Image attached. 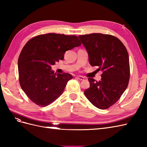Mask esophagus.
I'll list each match as a JSON object with an SVG mask.
<instances>
[{
    "mask_svg": "<svg viewBox=\"0 0 147 147\" xmlns=\"http://www.w3.org/2000/svg\"><path fill=\"white\" fill-rule=\"evenodd\" d=\"M77 78L78 79V80H84V78L82 76H80V75H79V76H77Z\"/></svg>",
    "mask_w": 147,
    "mask_h": 147,
    "instance_id": "esophagus-1",
    "label": "esophagus"
}]
</instances>
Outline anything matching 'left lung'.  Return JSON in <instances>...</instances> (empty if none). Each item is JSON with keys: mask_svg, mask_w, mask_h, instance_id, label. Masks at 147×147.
Instances as JSON below:
<instances>
[{"mask_svg": "<svg viewBox=\"0 0 147 147\" xmlns=\"http://www.w3.org/2000/svg\"><path fill=\"white\" fill-rule=\"evenodd\" d=\"M88 53L92 66L102 70L100 81L89 78L90 87L84 91L91 103L99 109L115 104L127 88L130 66L126 48L119 39L109 34L92 33L78 36Z\"/></svg>", "mask_w": 147, "mask_h": 147, "instance_id": "obj_1", "label": "left lung"}]
</instances>
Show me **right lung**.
I'll return each instance as SVG.
<instances>
[{
    "instance_id": "1",
    "label": "right lung",
    "mask_w": 147,
    "mask_h": 147,
    "mask_svg": "<svg viewBox=\"0 0 147 147\" xmlns=\"http://www.w3.org/2000/svg\"><path fill=\"white\" fill-rule=\"evenodd\" d=\"M81 44L75 35L55 33L38 35L26 43L18 61L19 81L31 101L46 107L63 94L73 77L67 73L55 74L51 65L64 59L66 51Z\"/></svg>"
}]
</instances>
